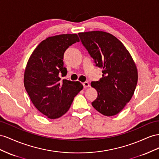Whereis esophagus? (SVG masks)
<instances>
[{
    "label": "esophagus",
    "mask_w": 159,
    "mask_h": 159,
    "mask_svg": "<svg viewBox=\"0 0 159 159\" xmlns=\"http://www.w3.org/2000/svg\"><path fill=\"white\" fill-rule=\"evenodd\" d=\"M83 84L84 88H87V87H90V84H89V83L88 82H84V83H83Z\"/></svg>",
    "instance_id": "34e87169"
}]
</instances>
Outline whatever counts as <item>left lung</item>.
Wrapping results in <instances>:
<instances>
[{"label": "left lung", "instance_id": "1", "mask_svg": "<svg viewBox=\"0 0 159 159\" xmlns=\"http://www.w3.org/2000/svg\"><path fill=\"white\" fill-rule=\"evenodd\" d=\"M79 35L94 64L102 69V78L91 83L98 93L92 105L103 115H116L130 101L137 87L134 61L124 44L110 33L95 30Z\"/></svg>", "mask_w": 159, "mask_h": 159}]
</instances>
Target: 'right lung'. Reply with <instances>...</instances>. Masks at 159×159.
Listing matches in <instances>:
<instances>
[{
    "label": "right lung",
    "mask_w": 159,
    "mask_h": 159,
    "mask_svg": "<svg viewBox=\"0 0 159 159\" xmlns=\"http://www.w3.org/2000/svg\"><path fill=\"white\" fill-rule=\"evenodd\" d=\"M76 34H62L43 40L27 62L24 85L34 106L48 119H58L69 111L74 98L83 86L79 81L66 79L63 57L70 45L79 42Z\"/></svg>",
    "instance_id": "add662e5"
}]
</instances>
